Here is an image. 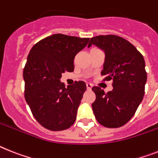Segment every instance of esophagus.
<instances>
[{"label": "esophagus", "instance_id": "34e87169", "mask_svg": "<svg viewBox=\"0 0 158 158\" xmlns=\"http://www.w3.org/2000/svg\"><path fill=\"white\" fill-rule=\"evenodd\" d=\"M86 85H87V90H91V87H92V84L90 83H86Z\"/></svg>", "mask_w": 158, "mask_h": 158}]
</instances>
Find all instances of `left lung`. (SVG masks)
I'll return each instance as SVG.
<instances>
[{"instance_id":"obj_1","label":"left lung","mask_w":158,"mask_h":158,"mask_svg":"<svg viewBox=\"0 0 158 158\" xmlns=\"http://www.w3.org/2000/svg\"><path fill=\"white\" fill-rule=\"evenodd\" d=\"M95 45L105 54L101 75L113 81L112 91L105 93L95 86V100L91 107L97 121L107 128H119L134 116L142 101L147 80L142 54L130 42L116 35L91 38L88 47Z\"/></svg>"}]
</instances>
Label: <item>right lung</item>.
<instances>
[{
    "label": "right lung",
    "instance_id": "obj_1",
    "mask_svg": "<svg viewBox=\"0 0 158 158\" xmlns=\"http://www.w3.org/2000/svg\"><path fill=\"white\" fill-rule=\"evenodd\" d=\"M89 38L50 35L30 50L23 71L25 98L37 121L51 131L70 128L87 89L83 81L65 86L62 74L74 71V59Z\"/></svg>",
    "mask_w": 158,
    "mask_h": 158
}]
</instances>
